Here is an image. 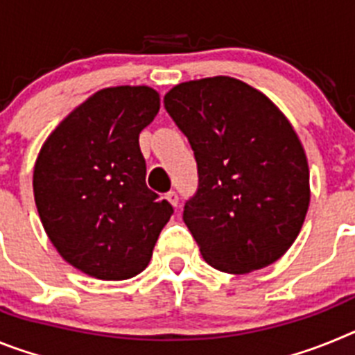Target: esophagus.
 Listing matches in <instances>:
<instances>
[{
  "label": "esophagus",
  "mask_w": 355,
  "mask_h": 355,
  "mask_svg": "<svg viewBox=\"0 0 355 355\" xmlns=\"http://www.w3.org/2000/svg\"><path fill=\"white\" fill-rule=\"evenodd\" d=\"M167 199H168V202L174 206V208H178V206H180V196H178V192H174V190H171V192L167 193Z\"/></svg>",
  "instance_id": "esophagus-1"
}]
</instances>
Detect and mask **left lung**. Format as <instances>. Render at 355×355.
<instances>
[{"mask_svg":"<svg viewBox=\"0 0 355 355\" xmlns=\"http://www.w3.org/2000/svg\"><path fill=\"white\" fill-rule=\"evenodd\" d=\"M163 105L196 156L199 184L183 220L206 263L247 274L277 261L309 206L306 153L286 117L227 76L178 85Z\"/></svg>","mask_w":355,"mask_h":355,"instance_id":"obj_1","label":"left lung"}]
</instances>
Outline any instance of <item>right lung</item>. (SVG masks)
<instances>
[{
    "label": "right lung",
    "instance_id": "1",
    "mask_svg": "<svg viewBox=\"0 0 355 355\" xmlns=\"http://www.w3.org/2000/svg\"><path fill=\"white\" fill-rule=\"evenodd\" d=\"M159 110L149 87H112L67 115L40 149L33 193L62 258L105 281L146 268L174 213L146 184L139 135Z\"/></svg>",
    "mask_w": 355,
    "mask_h": 355
}]
</instances>
